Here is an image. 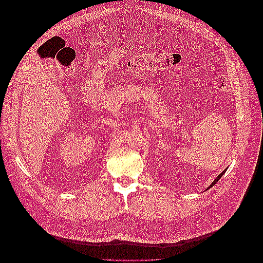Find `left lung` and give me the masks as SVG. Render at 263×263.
<instances>
[{"label":"left lung","mask_w":263,"mask_h":263,"mask_svg":"<svg viewBox=\"0 0 263 263\" xmlns=\"http://www.w3.org/2000/svg\"><path fill=\"white\" fill-rule=\"evenodd\" d=\"M224 173H225V171H222V172H221V173L219 174V176H218V177H217L216 179H215V180H214V182H213V183H212V184L210 185V187H212V186H213V185L215 184V183H216V182H217V181H218V180H219V179H220V178L222 177V174H224Z\"/></svg>","instance_id":"obj_1"}]
</instances>
